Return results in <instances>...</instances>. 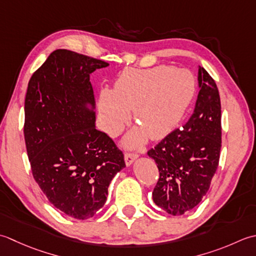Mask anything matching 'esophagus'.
<instances>
[{
  "label": "esophagus",
  "mask_w": 256,
  "mask_h": 256,
  "mask_svg": "<svg viewBox=\"0 0 256 256\" xmlns=\"http://www.w3.org/2000/svg\"><path fill=\"white\" fill-rule=\"evenodd\" d=\"M137 158H138V154H132V152H126V154H124V162H126L127 166L132 164Z\"/></svg>",
  "instance_id": "34e87169"
}]
</instances>
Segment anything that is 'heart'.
Listing matches in <instances>:
<instances>
[{"mask_svg": "<svg viewBox=\"0 0 256 256\" xmlns=\"http://www.w3.org/2000/svg\"><path fill=\"white\" fill-rule=\"evenodd\" d=\"M196 92L189 70L168 65L151 68H128L122 72L112 92L99 98L102 126L109 134H117L129 119V110L139 127L124 138V144L137 148L150 136L160 139L178 124Z\"/></svg>", "mask_w": 256, "mask_h": 256, "instance_id": "1", "label": "heart"}]
</instances>
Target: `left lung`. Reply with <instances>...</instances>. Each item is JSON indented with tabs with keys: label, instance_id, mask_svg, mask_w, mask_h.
<instances>
[{
	"label": "left lung",
	"instance_id": "obj_1",
	"mask_svg": "<svg viewBox=\"0 0 256 256\" xmlns=\"http://www.w3.org/2000/svg\"><path fill=\"white\" fill-rule=\"evenodd\" d=\"M198 82L200 92L189 120L148 151L160 174L154 202L172 216L184 214L199 204L220 159V95L214 80L200 66Z\"/></svg>",
	"mask_w": 256,
	"mask_h": 256
}]
</instances>
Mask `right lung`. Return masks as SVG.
Here are the masks:
<instances>
[{"label": "right lung", "instance_id": "1", "mask_svg": "<svg viewBox=\"0 0 256 256\" xmlns=\"http://www.w3.org/2000/svg\"><path fill=\"white\" fill-rule=\"evenodd\" d=\"M106 62L56 50L30 77L24 137L35 181L60 211L78 220L105 204L108 186L126 166L122 151L96 129L90 75Z\"/></svg>", "mask_w": 256, "mask_h": 256}]
</instances>
